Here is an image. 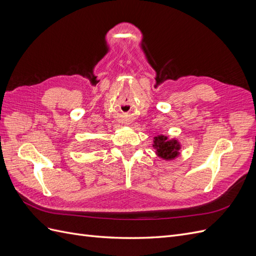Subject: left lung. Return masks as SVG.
<instances>
[{
    "label": "left lung",
    "instance_id": "1",
    "mask_svg": "<svg viewBox=\"0 0 256 256\" xmlns=\"http://www.w3.org/2000/svg\"><path fill=\"white\" fill-rule=\"evenodd\" d=\"M154 147L157 150L158 156L166 160L174 159L175 157H177V154H180L178 150L180 148V144H178L176 140L170 141L164 136H159L154 138Z\"/></svg>",
    "mask_w": 256,
    "mask_h": 256
}]
</instances>
